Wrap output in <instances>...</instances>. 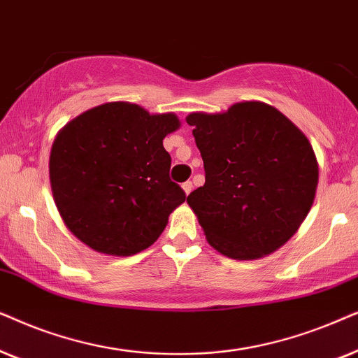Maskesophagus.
I'll return each mask as SVG.
<instances>
[{"mask_svg": "<svg viewBox=\"0 0 358 358\" xmlns=\"http://www.w3.org/2000/svg\"><path fill=\"white\" fill-rule=\"evenodd\" d=\"M182 187H183V192L187 193V194H189V193H192V189H193V183L192 182H185Z\"/></svg>", "mask_w": 358, "mask_h": 358, "instance_id": "esophagus-1", "label": "esophagus"}]
</instances>
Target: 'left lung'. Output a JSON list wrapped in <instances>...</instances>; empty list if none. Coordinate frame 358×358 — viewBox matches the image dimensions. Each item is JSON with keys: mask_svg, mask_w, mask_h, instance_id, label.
<instances>
[{"mask_svg": "<svg viewBox=\"0 0 358 358\" xmlns=\"http://www.w3.org/2000/svg\"><path fill=\"white\" fill-rule=\"evenodd\" d=\"M206 182L187 201L222 255L254 260L282 247L308 216L317 162L306 136L278 109L237 103L222 114L193 113Z\"/></svg>", "mask_w": 358, "mask_h": 358, "instance_id": "left-lung-1", "label": "left lung"}]
</instances>
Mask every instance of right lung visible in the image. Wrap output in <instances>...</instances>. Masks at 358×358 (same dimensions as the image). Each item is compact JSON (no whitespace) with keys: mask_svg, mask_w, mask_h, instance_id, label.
Masks as SVG:
<instances>
[{"mask_svg":"<svg viewBox=\"0 0 358 358\" xmlns=\"http://www.w3.org/2000/svg\"><path fill=\"white\" fill-rule=\"evenodd\" d=\"M175 114L106 103L66 124L52 145L54 199L73 236L109 255H132L159 239L187 194L170 180L164 137Z\"/></svg>","mask_w":358,"mask_h":358,"instance_id":"obj_1","label":"right lung"}]
</instances>
